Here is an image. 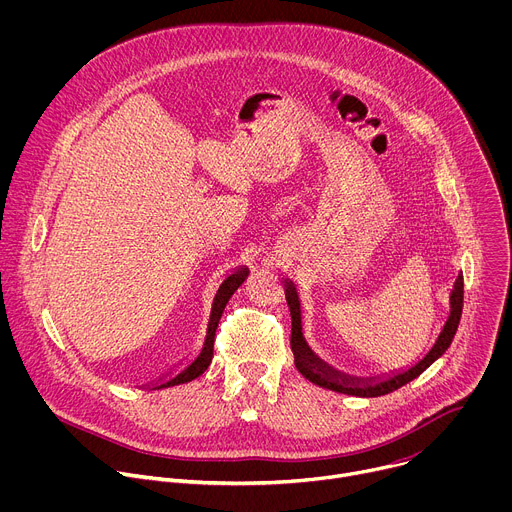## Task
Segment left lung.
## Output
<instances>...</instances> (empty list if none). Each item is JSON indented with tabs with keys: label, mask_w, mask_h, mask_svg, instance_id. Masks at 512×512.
Here are the masks:
<instances>
[{
	"label": "left lung",
	"mask_w": 512,
	"mask_h": 512,
	"mask_svg": "<svg viewBox=\"0 0 512 512\" xmlns=\"http://www.w3.org/2000/svg\"><path fill=\"white\" fill-rule=\"evenodd\" d=\"M283 289H285V300L289 306V314H291V352H294V362L298 371L314 385L336 391V393H344V395H354V397H381L387 393H393L395 389L407 385L409 381L417 379L425 369H429L431 364L440 358L448 346L454 340V334L458 330L460 324V316H462V306H464V275L462 271L458 273L452 289H450V312L448 318L444 320L440 334L435 336L433 344L427 348V352L423 356H419L413 364H407V367L377 375V377H356V375H348L342 373L338 369H334L330 362H326L324 358H320L312 346L308 344L306 336H304V312H302V300H300V291L294 279L285 277L283 279Z\"/></svg>",
	"instance_id": "1"
}]
</instances>
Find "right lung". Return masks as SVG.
Listing matches in <instances>:
<instances>
[{"instance_id":"add662e5","label":"right lung","mask_w":512,"mask_h":512,"mask_svg":"<svg viewBox=\"0 0 512 512\" xmlns=\"http://www.w3.org/2000/svg\"><path fill=\"white\" fill-rule=\"evenodd\" d=\"M249 275V267L247 265H239L235 267L231 273L225 275V279L221 281V285L216 287V294L212 298V306H210V314H208V324H206V334L202 340V346L198 350V354L190 360H184L180 367L170 369L168 373H164L158 381H152L148 385H141V389H166V387H174V385H182L188 381H194L196 377H200L212 360V348H214V332L218 326V320H221L225 306L229 304L231 296L237 291V287L245 281V277Z\"/></svg>"}]
</instances>
